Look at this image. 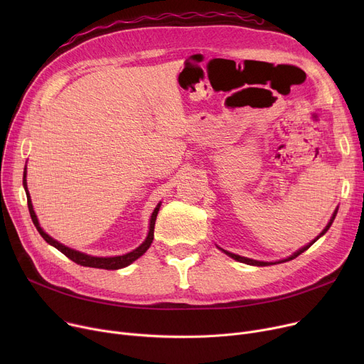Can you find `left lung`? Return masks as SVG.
Segmentation results:
<instances>
[{
	"label": "left lung",
	"instance_id": "obj_1",
	"mask_svg": "<svg viewBox=\"0 0 364 364\" xmlns=\"http://www.w3.org/2000/svg\"><path fill=\"white\" fill-rule=\"evenodd\" d=\"M336 213H338V208L335 209V213H333V215H332V218H331V221L328 223V225L323 228V232L314 239V240H311L309 245H305L304 247H301V250H298L296 252H294L291 257H288V258H284V259H280V261H276V262H265V261H257V259H251V258H246V257H240V255H236V254H232V252H228V251H224V250H221L224 254H227L228 257H232L233 259H236V261H239V262H245V264H250V265H257V267H264V265H273V264H280V262H286V261H291V259H294V258H296L298 255H301L304 251H307L309 247L318 239V237H321L324 233H326L328 230H329V227L332 225V223H333V220H335V217H336Z\"/></svg>",
	"mask_w": 364,
	"mask_h": 364
}]
</instances>
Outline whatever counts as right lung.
<instances>
[{
	"label": "right lung",
	"mask_w": 364,
	"mask_h": 364,
	"mask_svg": "<svg viewBox=\"0 0 364 364\" xmlns=\"http://www.w3.org/2000/svg\"><path fill=\"white\" fill-rule=\"evenodd\" d=\"M23 187H25V192H26V198H28V208H29V214H31V218L36 227V230L40 232V235L43 236V239L50 243L51 246H54L55 250H59L62 254H65L69 259H72L73 262L80 264V265H84V267H92V269H103V270H118V269H124V267L129 265L131 262L136 261L137 258H140L153 242V232H155V221H156V217H158V213H159V208H161V203H158V206L155 208V211H153L151 217H150V224H149V233H147V237L146 240L139 246L136 247V250L125 254V255H118V257H92V255H87L84 252H80V251H75V250H70V247L65 246L63 243L57 242L55 239H53L51 236H48L43 228L40 227V223H38V218L35 215V211H33V206H32V202H31V196H29V192H28V184H26V168L23 171Z\"/></svg>",
	"instance_id": "right-lung-1"
}]
</instances>
